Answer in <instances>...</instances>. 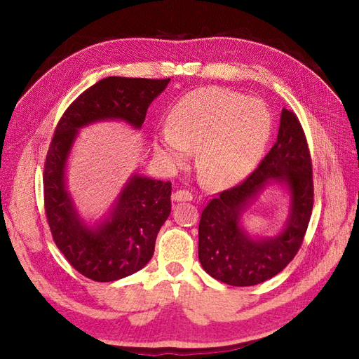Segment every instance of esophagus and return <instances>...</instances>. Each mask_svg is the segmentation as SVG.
<instances>
[{"label":"esophagus","mask_w":359,"mask_h":359,"mask_svg":"<svg viewBox=\"0 0 359 359\" xmlns=\"http://www.w3.org/2000/svg\"><path fill=\"white\" fill-rule=\"evenodd\" d=\"M193 199V194L189 190H178L173 193V201L175 202H189Z\"/></svg>","instance_id":"obj_1"}]
</instances>
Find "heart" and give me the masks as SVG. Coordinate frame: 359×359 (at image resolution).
Listing matches in <instances>:
<instances>
[{
	"instance_id": "b5f03b06",
	"label": "heart",
	"mask_w": 359,
	"mask_h": 359,
	"mask_svg": "<svg viewBox=\"0 0 359 359\" xmlns=\"http://www.w3.org/2000/svg\"><path fill=\"white\" fill-rule=\"evenodd\" d=\"M269 135L271 116L262 102L202 86L172 106L154 148L173 168L186 166L190 151L198 149L196 169L205 186L229 189L256 168Z\"/></svg>"
}]
</instances>
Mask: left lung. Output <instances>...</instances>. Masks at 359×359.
Here are the masks:
<instances>
[{"label":"left lung","mask_w":359,"mask_h":359,"mask_svg":"<svg viewBox=\"0 0 359 359\" xmlns=\"http://www.w3.org/2000/svg\"><path fill=\"white\" fill-rule=\"evenodd\" d=\"M278 183L290 194L287 223L274 237H253L241 224L242 214L265 187ZM313 210L311 158L297 115L283 109L277 142L240 186L222 191L202 211L199 260L215 280L231 286H255L273 278L295 257Z\"/></svg>","instance_id":"obj_1"}]
</instances>
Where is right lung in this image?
I'll return each mask as SVG.
<instances>
[{
	"label": "right lung",
	"mask_w": 359,
	"mask_h": 359,
	"mask_svg": "<svg viewBox=\"0 0 359 359\" xmlns=\"http://www.w3.org/2000/svg\"><path fill=\"white\" fill-rule=\"evenodd\" d=\"M170 79L109 76L83 91L64 112L43 173L45 210L57 247L69 264L94 281H115L137 273L154 255L156 238L170 214V181L133 173L99 222L86 223L67 189V163L79 128L124 121L139 130L148 106Z\"/></svg>",
	"instance_id": "add662e5"
}]
</instances>
